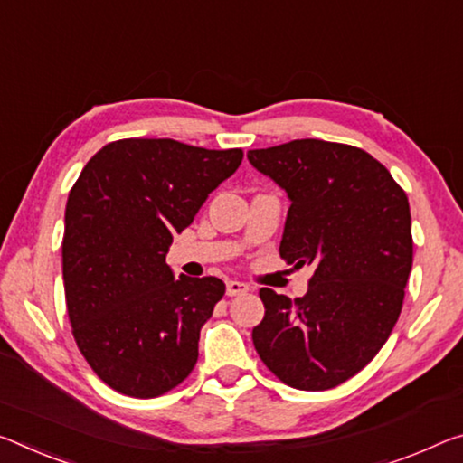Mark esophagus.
<instances>
[{"label":"esophagus","instance_id":"34e87169","mask_svg":"<svg viewBox=\"0 0 463 463\" xmlns=\"http://www.w3.org/2000/svg\"><path fill=\"white\" fill-rule=\"evenodd\" d=\"M247 290H249V286L245 282H239V280H229V282H226V295H229V297L245 295Z\"/></svg>","mask_w":463,"mask_h":463}]
</instances>
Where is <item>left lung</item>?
I'll use <instances>...</instances> for the list:
<instances>
[{
    "instance_id": "obj_1",
    "label": "left lung",
    "mask_w": 463,
    "mask_h": 463,
    "mask_svg": "<svg viewBox=\"0 0 463 463\" xmlns=\"http://www.w3.org/2000/svg\"><path fill=\"white\" fill-rule=\"evenodd\" d=\"M247 158L290 197L280 258L315 268L305 297L260 290L253 346L282 383L332 390L375 358L400 317L414 247L408 195L348 144L292 139Z\"/></svg>"
}]
</instances>
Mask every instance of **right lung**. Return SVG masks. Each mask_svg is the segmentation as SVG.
<instances>
[{
  "label": "right lung",
  "mask_w": 463,
  "mask_h": 463,
  "mask_svg": "<svg viewBox=\"0 0 463 463\" xmlns=\"http://www.w3.org/2000/svg\"><path fill=\"white\" fill-rule=\"evenodd\" d=\"M241 160V148L128 137L102 146L73 183L65 305L80 352L115 392L156 398L194 371L200 329L226 286L216 276L175 280L165 260Z\"/></svg>",
  "instance_id": "1"
}]
</instances>
